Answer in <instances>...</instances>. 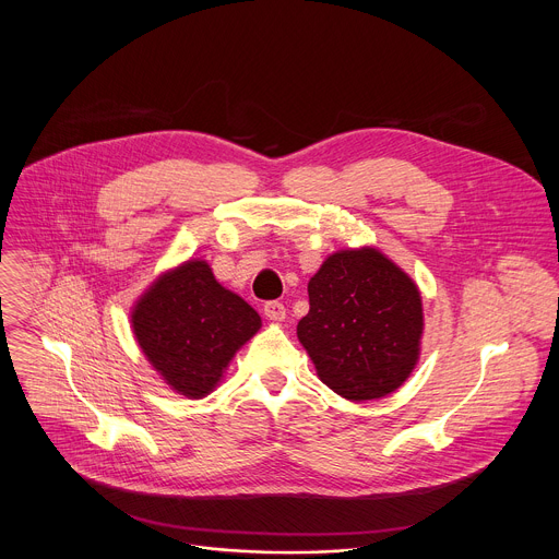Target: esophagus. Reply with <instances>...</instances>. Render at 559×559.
Wrapping results in <instances>:
<instances>
[{
	"label": "esophagus",
	"mask_w": 559,
	"mask_h": 559,
	"mask_svg": "<svg viewBox=\"0 0 559 559\" xmlns=\"http://www.w3.org/2000/svg\"><path fill=\"white\" fill-rule=\"evenodd\" d=\"M263 311H265V316L270 318V321H276V323H281V321H285V305L283 302H278V300H270V302H265V307H263Z\"/></svg>",
	"instance_id": "esophagus-1"
}]
</instances>
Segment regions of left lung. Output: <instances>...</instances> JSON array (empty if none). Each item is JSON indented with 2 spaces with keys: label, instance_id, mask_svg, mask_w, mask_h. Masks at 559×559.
Listing matches in <instances>:
<instances>
[{
  "label": "left lung",
  "instance_id": "obj_1",
  "mask_svg": "<svg viewBox=\"0 0 559 559\" xmlns=\"http://www.w3.org/2000/svg\"><path fill=\"white\" fill-rule=\"evenodd\" d=\"M296 328L318 378L347 401H376L401 386L420 358L418 285L376 248L341 250L307 285Z\"/></svg>",
  "mask_w": 559,
  "mask_h": 559
}]
</instances>
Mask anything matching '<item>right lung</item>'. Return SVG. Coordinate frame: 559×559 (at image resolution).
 Returning a JSON list of instances; mask_svg holds the SVG:
<instances>
[{
	"label": "right lung",
	"mask_w": 559,
	"mask_h": 559,
	"mask_svg": "<svg viewBox=\"0 0 559 559\" xmlns=\"http://www.w3.org/2000/svg\"><path fill=\"white\" fill-rule=\"evenodd\" d=\"M130 316L147 362L173 391L194 401L221 382L234 354L261 330L254 307L199 259L158 276Z\"/></svg>",
	"instance_id": "right-lung-1"
}]
</instances>
